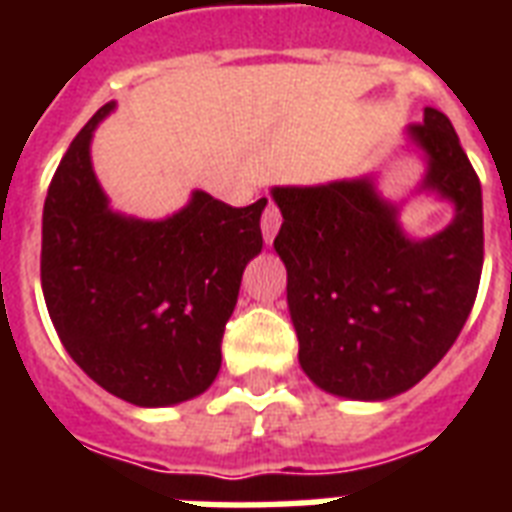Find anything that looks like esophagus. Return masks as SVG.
Masks as SVG:
<instances>
[{"label": "esophagus", "instance_id": "1", "mask_svg": "<svg viewBox=\"0 0 512 512\" xmlns=\"http://www.w3.org/2000/svg\"><path fill=\"white\" fill-rule=\"evenodd\" d=\"M279 225H281V212L273 204H268L263 212V220H260V228H263V239L265 244H273L276 239V233H279Z\"/></svg>", "mask_w": 512, "mask_h": 512}]
</instances>
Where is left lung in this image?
<instances>
[{"mask_svg":"<svg viewBox=\"0 0 512 512\" xmlns=\"http://www.w3.org/2000/svg\"><path fill=\"white\" fill-rule=\"evenodd\" d=\"M420 154L414 193L454 207L452 223L417 239L401 204L374 175L321 185H276L289 316L300 366L313 385L353 401H385L414 388L446 356L476 303L484 265V201L452 122L425 108L406 130Z\"/></svg>","mask_w":512,"mask_h":512,"instance_id":"1","label":"left lung"}]
</instances>
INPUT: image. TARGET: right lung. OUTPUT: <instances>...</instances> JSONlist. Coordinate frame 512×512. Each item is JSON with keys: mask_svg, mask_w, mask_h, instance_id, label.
Listing matches in <instances>:
<instances>
[{"mask_svg": "<svg viewBox=\"0 0 512 512\" xmlns=\"http://www.w3.org/2000/svg\"><path fill=\"white\" fill-rule=\"evenodd\" d=\"M106 103L68 146L42 215V292L63 348L90 380L143 409L201 396L244 268L263 249L268 199L228 207L207 191L162 220L116 212L92 170Z\"/></svg>", "mask_w": 512, "mask_h": 512, "instance_id": "right-lung-1", "label": "right lung"}]
</instances>
